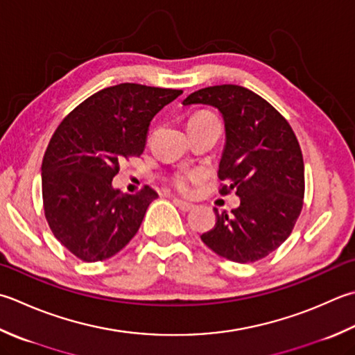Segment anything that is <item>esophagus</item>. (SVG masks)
<instances>
[{"label":"esophagus","instance_id":"34e87169","mask_svg":"<svg viewBox=\"0 0 355 355\" xmlns=\"http://www.w3.org/2000/svg\"><path fill=\"white\" fill-rule=\"evenodd\" d=\"M173 205H175L180 211L183 212H189L193 209V205L192 203H187V201L183 200H178V198H173Z\"/></svg>","mask_w":355,"mask_h":355}]
</instances>
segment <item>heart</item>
I'll use <instances>...</instances> for the list:
<instances>
[{"instance_id": "1", "label": "heart", "mask_w": 355, "mask_h": 355, "mask_svg": "<svg viewBox=\"0 0 355 355\" xmlns=\"http://www.w3.org/2000/svg\"><path fill=\"white\" fill-rule=\"evenodd\" d=\"M200 116H212V114L201 112V114L193 115L191 120H196V118H200ZM201 178H203V172H201V171L182 172V173H177V175L172 178V183H173V186H175L180 192H189L191 191V184L196 183V182H200Z\"/></svg>"}]
</instances>
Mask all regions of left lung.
Wrapping results in <instances>:
<instances>
[{"mask_svg": "<svg viewBox=\"0 0 355 355\" xmlns=\"http://www.w3.org/2000/svg\"><path fill=\"white\" fill-rule=\"evenodd\" d=\"M206 104L223 116L226 143L218 178L240 206L217 211V223L201 235L215 254L235 263L265 259L286 240L302 212L304 164L293 128L252 90L237 85L200 89L183 106Z\"/></svg>", "mask_w": 355, "mask_h": 355, "instance_id": "8db88e82", "label": "left lung"}]
</instances>
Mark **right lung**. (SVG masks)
<instances>
[{
  "label": "right lung",
  "mask_w": 355,
  "mask_h": 355,
  "mask_svg": "<svg viewBox=\"0 0 355 355\" xmlns=\"http://www.w3.org/2000/svg\"><path fill=\"white\" fill-rule=\"evenodd\" d=\"M183 90L121 83L89 96L55 130L41 164L51 231L83 261L120 252L140 229L158 193L129 196L112 186L120 162L140 157L149 124Z\"/></svg>",
  "instance_id": "1"
}]
</instances>
